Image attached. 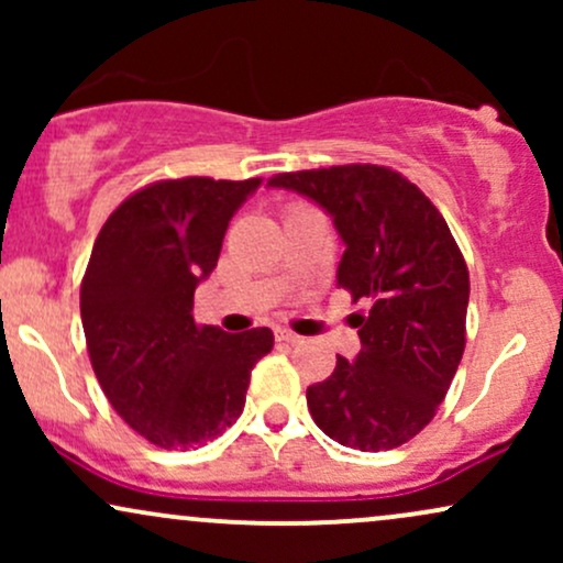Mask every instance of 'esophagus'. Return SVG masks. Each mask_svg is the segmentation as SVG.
I'll return each mask as SVG.
<instances>
[{"mask_svg":"<svg viewBox=\"0 0 563 563\" xmlns=\"http://www.w3.org/2000/svg\"><path fill=\"white\" fill-rule=\"evenodd\" d=\"M275 339L280 341V344H299L301 335L290 333V331H286V328H277V331H275Z\"/></svg>","mask_w":563,"mask_h":563,"instance_id":"1","label":"esophagus"}]
</instances>
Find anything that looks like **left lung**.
Segmentation results:
<instances>
[{
  "label": "left lung",
  "instance_id": "obj_1",
  "mask_svg": "<svg viewBox=\"0 0 563 563\" xmlns=\"http://www.w3.org/2000/svg\"><path fill=\"white\" fill-rule=\"evenodd\" d=\"M269 187L318 203L344 243L339 286L363 349L307 389L314 423L344 448L394 450L434 418L466 346L468 269L437 206L402 174L373 164L277 174Z\"/></svg>",
  "mask_w": 563,
  "mask_h": 563
}]
</instances>
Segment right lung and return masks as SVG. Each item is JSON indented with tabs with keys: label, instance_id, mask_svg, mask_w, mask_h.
Here are the masks:
<instances>
[{
	"label": "right lung",
	"instance_id": "obj_1",
	"mask_svg": "<svg viewBox=\"0 0 563 563\" xmlns=\"http://www.w3.org/2000/svg\"><path fill=\"white\" fill-rule=\"evenodd\" d=\"M262 177L166 179L129 196L97 235L81 325L108 402L164 450L211 442L241 418L269 328L196 325L192 296L214 273L232 214Z\"/></svg>",
	"mask_w": 563,
	"mask_h": 563
}]
</instances>
